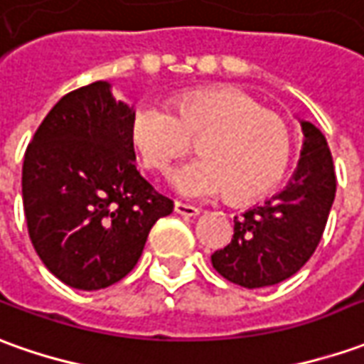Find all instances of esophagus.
Segmentation results:
<instances>
[{"label": "esophagus", "mask_w": 364, "mask_h": 364, "mask_svg": "<svg viewBox=\"0 0 364 364\" xmlns=\"http://www.w3.org/2000/svg\"><path fill=\"white\" fill-rule=\"evenodd\" d=\"M175 213L183 215V217H197L201 211L197 207H193V205H185L181 201H175Z\"/></svg>", "instance_id": "esophagus-1"}]
</instances>
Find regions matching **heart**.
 <instances>
[{"label":"heart","instance_id":"obj_1","mask_svg":"<svg viewBox=\"0 0 364 364\" xmlns=\"http://www.w3.org/2000/svg\"><path fill=\"white\" fill-rule=\"evenodd\" d=\"M131 141L149 171H167L201 137L203 157L171 175L175 191L187 199H215L231 191L253 199L283 177L291 155L285 121L265 111L251 95L231 87L187 91L171 105L141 101L131 115Z\"/></svg>","mask_w":364,"mask_h":364}]
</instances>
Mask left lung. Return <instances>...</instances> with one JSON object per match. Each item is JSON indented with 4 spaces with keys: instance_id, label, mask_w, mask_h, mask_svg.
<instances>
[{
    "instance_id": "8db88e82",
    "label": "left lung",
    "mask_w": 364,
    "mask_h": 364,
    "mask_svg": "<svg viewBox=\"0 0 364 364\" xmlns=\"http://www.w3.org/2000/svg\"><path fill=\"white\" fill-rule=\"evenodd\" d=\"M303 149L283 191L235 217L231 243L211 255L219 275L247 289L277 285L315 253L337 191L327 139L301 119Z\"/></svg>"
}]
</instances>
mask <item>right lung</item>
<instances>
[{"mask_svg": "<svg viewBox=\"0 0 364 364\" xmlns=\"http://www.w3.org/2000/svg\"><path fill=\"white\" fill-rule=\"evenodd\" d=\"M133 107L95 81L59 99L27 145L21 193L27 231L65 285L97 291L137 265L151 227L173 201L135 167Z\"/></svg>", "mask_w": 364, "mask_h": 364, "instance_id": "1", "label": "right lung"}]
</instances>
